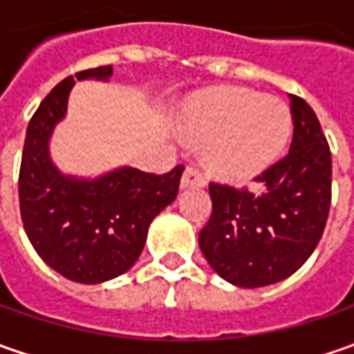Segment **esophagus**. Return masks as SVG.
I'll return each mask as SVG.
<instances>
[{"label":"esophagus","mask_w":354,"mask_h":354,"mask_svg":"<svg viewBox=\"0 0 354 354\" xmlns=\"http://www.w3.org/2000/svg\"><path fill=\"white\" fill-rule=\"evenodd\" d=\"M207 179L203 177V173H198L195 167H187L181 177V189H191V187H205Z\"/></svg>","instance_id":"1"}]
</instances>
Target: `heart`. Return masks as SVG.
I'll use <instances>...</instances> for the list:
<instances>
[{"label": "heart", "instance_id": "heart-1", "mask_svg": "<svg viewBox=\"0 0 354 354\" xmlns=\"http://www.w3.org/2000/svg\"><path fill=\"white\" fill-rule=\"evenodd\" d=\"M185 133L205 143L203 161L214 177L246 183L278 161L292 136L283 102L248 88H218L181 116Z\"/></svg>", "mask_w": 354, "mask_h": 354}]
</instances>
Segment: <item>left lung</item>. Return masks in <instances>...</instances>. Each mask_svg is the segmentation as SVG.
Wrapping results in <instances>:
<instances>
[{"instance_id":"obj_1","label":"left lung","mask_w":354,"mask_h":354,"mask_svg":"<svg viewBox=\"0 0 354 354\" xmlns=\"http://www.w3.org/2000/svg\"><path fill=\"white\" fill-rule=\"evenodd\" d=\"M290 153L254 181L260 191L209 185L212 214L198 232L211 268L240 288L295 274L319 244L331 207V151L311 106L290 96Z\"/></svg>"}]
</instances>
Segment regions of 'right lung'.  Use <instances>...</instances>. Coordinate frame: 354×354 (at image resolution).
<instances>
[{
  "label": "right lung",
  "mask_w": 354,
  "mask_h": 354,
  "mask_svg": "<svg viewBox=\"0 0 354 354\" xmlns=\"http://www.w3.org/2000/svg\"><path fill=\"white\" fill-rule=\"evenodd\" d=\"M112 66L76 73L78 80H110ZM75 78L47 94L27 126L19 169L21 221L37 254L78 283H100L128 272L143 250L147 228L171 205L183 165L156 175L133 167L80 179L57 169L48 140L66 114Z\"/></svg>",
  "instance_id": "right-lung-1"
}]
</instances>
